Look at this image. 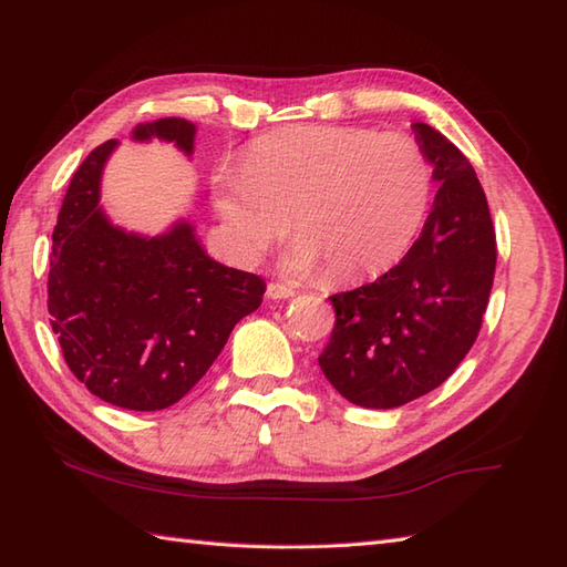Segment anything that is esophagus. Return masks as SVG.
<instances>
[{
  "mask_svg": "<svg viewBox=\"0 0 567 567\" xmlns=\"http://www.w3.org/2000/svg\"><path fill=\"white\" fill-rule=\"evenodd\" d=\"M267 296H269L271 300H286V298H293L296 291H293V288L284 286V284H269V286H267Z\"/></svg>",
  "mask_w": 567,
  "mask_h": 567,
  "instance_id": "obj_1",
  "label": "esophagus"
}]
</instances>
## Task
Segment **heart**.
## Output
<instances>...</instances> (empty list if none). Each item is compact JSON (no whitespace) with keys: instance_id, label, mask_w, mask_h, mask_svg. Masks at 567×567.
<instances>
[{"instance_id":"1","label":"heart","mask_w":567,"mask_h":567,"mask_svg":"<svg viewBox=\"0 0 567 567\" xmlns=\"http://www.w3.org/2000/svg\"><path fill=\"white\" fill-rule=\"evenodd\" d=\"M432 169L410 137L354 125H300L264 135L240 169L213 174V206L243 261L288 230V269L330 281L375 276L405 255L430 208Z\"/></svg>"}]
</instances>
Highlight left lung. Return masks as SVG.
I'll return each instance as SVG.
<instances>
[{
    "label": "left lung",
    "instance_id": "8db88e82",
    "mask_svg": "<svg viewBox=\"0 0 567 567\" xmlns=\"http://www.w3.org/2000/svg\"><path fill=\"white\" fill-rule=\"evenodd\" d=\"M412 131L439 184L432 213L393 269L330 298L337 322L318 357L337 393L371 410L405 405L456 371L481 332L497 261L473 165L432 125Z\"/></svg>",
    "mask_w": 567,
    "mask_h": 567
}]
</instances>
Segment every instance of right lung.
<instances>
[{
    "label": "right lung",
    "instance_id": "add662e5",
    "mask_svg": "<svg viewBox=\"0 0 567 567\" xmlns=\"http://www.w3.org/2000/svg\"><path fill=\"white\" fill-rule=\"evenodd\" d=\"M131 137L194 155L196 125L137 123ZM118 141L94 147L58 213L48 274L50 324L70 371L92 395L135 412L165 410L204 379L233 327L261 306L267 284L210 259L194 223L141 235L102 208V174Z\"/></svg>",
    "mask_w": 567,
    "mask_h": 567
}]
</instances>
